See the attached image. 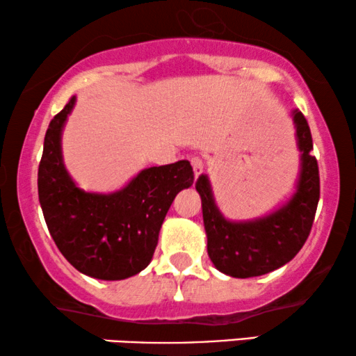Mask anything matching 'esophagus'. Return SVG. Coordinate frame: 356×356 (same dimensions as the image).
<instances>
[{"label":"esophagus","instance_id":"obj_1","mask_svg":"<svg viewBox=\"0 0 356 356\" xmlns=\"http://www.w3.org/2000/svg\"><path fill=\"white\" fill-rule=\"evenodd\" d=\"M191 165H193V172H195V178H197L202 173V170H204V161H202L200 156H193Z\"/></svg>","mask_w":356,"mask_h":356}]
</instances>
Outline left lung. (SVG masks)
Here are the masks:
<instances>
[{
    "instance_id": "left-lung-1",
    "label": "left lung",
    "mask_w": 356,
    "mask_h": 356,
    "mask_svg": "<svg viewBox=\"0 0 356 356\" xmlns=\"http://www.w3.org/2000/svg\"><path fill=\"white\" fill-rule=\"evenodd\" d=\"M301 173L291 200L265 218L234 222L216 206L207 175L196 181L207 235V255L214 266L234 278H252L278 270L301 250L312 229L321 196L319 167L311 154L312 136L306 118L293 111Z\"/></svg>"
}]
</instances>
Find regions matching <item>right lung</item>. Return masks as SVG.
Returning <instances> with one entry per match:
<instances>
[{
  "instance_id": "add662e5",
  "label": "right lung",
  "mask_w": 356,
  "mask_h": 356,
  "mask_svg": "<svg viewBox=\"0 0 356 356\" xmlns=\"http://www.w3.org/2000/svg\"><path fill=\"white\" fill-rule=\"evenodd\" d=\"M76 98L49 124L37 173L45 224L62 255L83 275L116 281L147 268L175 196L195 181L188 160L142 170L109 195L86 193L68 175L62 131Z\"/></svg>"
}]
</instances>
